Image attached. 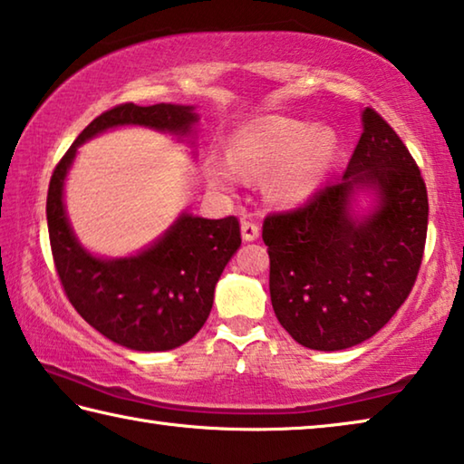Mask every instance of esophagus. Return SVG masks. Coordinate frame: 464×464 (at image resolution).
I'll return each instance as SVG.
<instances>
[{"label": "esophagus", "instance_id": "1", "mask_svg": "<svg viewBox=\"0 0 464 464\" xmlns=\"http://www.w3.org/2000/svg\"><path fill=\"white\" fill-rule=\"evenodd\" d=\"M241 235L246 241H254L260 237V225L256 221H249V218H243L241 221Z\"/></svg>", "mask_w": 464, "mask_h": 464}]
</instances>
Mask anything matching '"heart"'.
<instances>
[{
  "label": "heart",
  "mask_w": 464,
  "mask_h": 464,
  "mask_svg": "<svg viewBox=\"0 0 464 464\" xmlns=\"http://www.w3.org/2000/svg\"><path fill=\"white\" fill-rule=\"evenodd\" d=\"M337 139L329 129L290 119H274L235 132L229 140L231 166L243 176H268L274 200L295 202L307 196L324 178L335 155ZM213 179L229 184V168L213 166Z\"/></svg>",
  "instance_id": "obj_1"
}]
</instances>
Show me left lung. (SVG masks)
<instances>
[{
  "mask_svg": "<svg viewBox=\"0 0 464 464\" xmlns=\"http://www.w3.org/2000/svg\"><path fill=\"white\" fill-rule=\"evenodd\" d=\"M362 124L340 182L262 225L274 313L311 350L352 348L379 332L410 296L426 247L428 190L418 163L374 108ZM362 185L376 187L382 204L358 222L349 198Z\"/></svg>",
  "mask_w": 464,
  "mask_h": 464,
  "instance_id": "1",
  "label": "left lung"
}]
</instances>
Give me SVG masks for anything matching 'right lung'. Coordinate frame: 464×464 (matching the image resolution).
<instances>
[{"instance_id":"add662e5","label":"right lung","mask_w":464,"mask_h":464,"mask_svg":"<svg viewBox=\"0 0 464 464\" xmlns=\"http://www.w3.org/2000/svg\"><path fill=\"white\" fill-rule=\"evenodd\" d=\"M192 106L119 104L93 119L53 169L46 221L53 262L75 311L102 335L140 352L174 350L200 332L215 285L241 246L237 217L182 215L163 237L135 257L98 260L75 241L63 208V179L77 147L119 124L188 132Z\"/></svg>"}]
</instances>
